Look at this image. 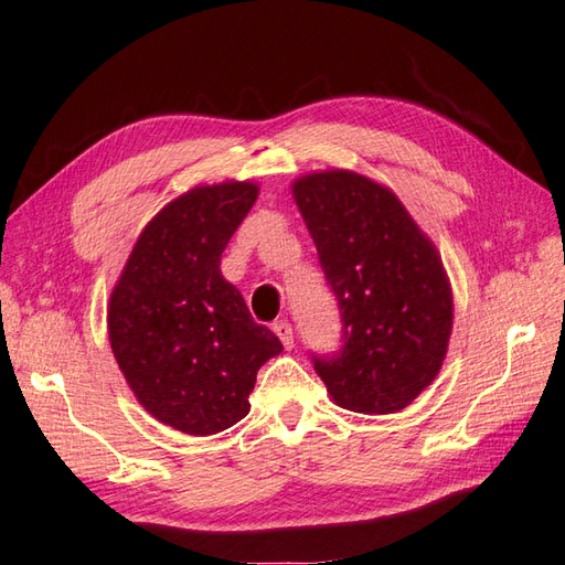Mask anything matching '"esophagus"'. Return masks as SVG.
<instances>
[{"label": "esophagus", "mask_w": 565, "mask_h": 565, "mask_svg": "<svg viewBox=\"0 0 565 565\" xmlns=\"http://www.w3.org/2000/svg\"><path fill=\"white\" fill-rule=\"evenodd\" d=\"M271 329H274V334L281 339L284 349H294V327H291V322L279 320V322L271 324Z\"/></svg>", "instance_id": "1"}]
</instances>
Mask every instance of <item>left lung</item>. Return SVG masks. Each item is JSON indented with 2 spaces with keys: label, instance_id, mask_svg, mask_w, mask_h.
Wrapping results in <instances>:
<instances>
[{
  "label": "left lung",
  "instance_id": "left-lung-1",
  "mask_svg": "<svg viewBox=\"0 0 565 565\" xmlns=\"http://www.w3.org/2000/svg\"><path fill=\"white\" fill-rule=\"evenodd\" d=\"M294 198L341 315V349L312 353L341 408L386 415L437 377L454 324L441 259L401 200L353 171L310 173Z\"/></svg>",
  "mask_w": 565,
  "mask_h": 565
}]
</instances>
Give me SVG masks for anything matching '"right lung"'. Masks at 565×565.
<instances>
[{"mask_svg":"<svg viewBox=\"0 0 565 565\" xmlns=\"http://www.w3.org/2000/svg\"><path fill=\"white\" fill-rule=\"evenodd\" d=\"M257 185L193 188L145 226L109 300L114 358L140 406L183 434L243 420L257 370L284 351L220 271Z\"/></svg>","mask_w":565,"mask_h":565,"instance_id":"1","label":"right lung"}]
</instances>
